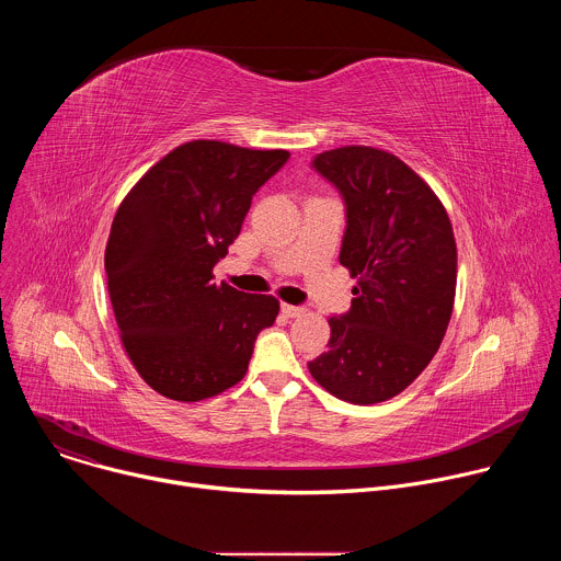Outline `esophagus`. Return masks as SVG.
Wrapping results in <instances>:
<instances>
[{
	"label": "esophagus",
	"mask_w": 561,
	"mask_h": 561,
	"mask_svg": "<svg viewBox=\"0 0 561 561\" xmlns=\"http://www.w3.org/2000/svg\"><path fill=\"white\" fill-rule=\"evenodd\" d=\"M282 312L286 317H301L306 312L304 306H293V304H282Z\"/></svg>",
	"instance_id": "1"
}]
</instances>
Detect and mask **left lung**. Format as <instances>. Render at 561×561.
I'll list each match as a JSON object with an SVG mask.
<instances>
[{"instance_id": "left-lung-1", "label": "left lung", "mask_w": 561, "mask_h": 561, "mask_svg": "<svg viewBox=\"0 0 561 561\" xmlns=\"http://www.w3.org/2000/svg\"><path fill=\"white\" fill-rule=\"evenodd\" d=\"M312 169L344 197L340 264L357 277V297L329 319V351L308 370L344 402L379 404L420 377L446 335L457 286L453 226L433 188L392 152L342 146L319 152Z\"/></svg>"}]
</instances>
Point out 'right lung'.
I'll list each match as a JSON object with an SVG mask.
<instances>
[{"label": "right lung", "mask_w": 561, "mask_h": 561, "mask_svg": "<svg viewBox=\"0 0 561 561\" xmlns=\"http://www.w3.org/2000/svg\"><path fill=\"white\" fill-rule=\"evenodd\" d=\"M288 157L186 141L119 204L104 255L108 295L128 359L159 394L199 402L242 381L260 331L275 324L273 295L217 286L213 268Z\"/></svg>", "instance_id": "obj_1"}]
</instances>
